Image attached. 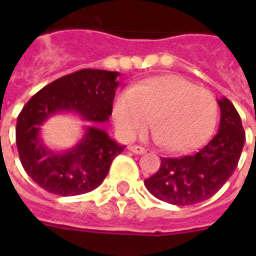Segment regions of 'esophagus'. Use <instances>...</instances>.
<instances>
[{
  "label": "esophagus",
  "mask_w": 256,
  "mask_h": 256,
  "mask_svg": "<svg viewBox=\"0 0 256 256\" xmlns=\"http://www.w3.org/2000/svg\"><path fill=\"white\" fill-rule=\"evenodd\" d=\"M128 150H130V152H133V154H136V155H142V154L146 152L145 148L138 146V145H130V146H128Z\"/></svg>",
  "instance_id": "34e87169"
}]
</instances>
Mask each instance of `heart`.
I'll use <instances>...</instances> for the list:
<instances>
[{
  "instance_id": "1",
  "label": "heart",
  "mask_w": 256,
  "mask_h": 256,
  "mask_svg": "<svg viewBox=\"0 0 256 256\" xmlns=\"http://www.w3.org/2000/svg\"><path fill=\"white\" fill-rule=\"evenodd\" d=\"M154 138L168 152H190L206 144L218 119L216 101L203 88L176 74H164L118 93L112 120L123 140H132L150 123Z\"/></svg>"
}]
</instances>
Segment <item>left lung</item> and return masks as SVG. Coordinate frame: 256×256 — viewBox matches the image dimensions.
<instances>
[{
    "label": "left lung",
    "mask_w": 256,
    "mask_h": 256,
    "mask_svg": "<svg viewBox=\"0 0 256 256\" xmlns=\"http://www.w3.org/2000/svg\"><path fill=\"white\" fill-rule=\"evenodd\" d=\"M220 120L218 133L204 148L180 159L162 158L159 170L144 181L156 198L176 206H190L214 196L234 172L246 133L234 106L218 98Z\"/></svg>",
    "instance_id": "obj_1"
}]
</instances>
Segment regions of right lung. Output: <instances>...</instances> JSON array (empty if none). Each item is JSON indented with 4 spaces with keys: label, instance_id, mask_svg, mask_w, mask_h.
Returning a JSON list of instances; mask_svg holds the SVG:
<instances>
[{
    "label": "right lung",
    "instance_id": "1",
    "mask_svg": "<svg viewBox=\"0 0 256 256\" xmlns=\"http://www.w3.org/2000/svg\"><path fill=\"white\" fill-rule=\"evenodd\" d=\"M116 71L80 70L53 80L31 97L18 116L16 145L30 178L58 196H76L100 185L112 160L126 148L100 128L112 114ZM58 113H72L88 123L81 138L64 151L50 150L42 126Z\"/></svg>",
    "mask_w": 256,
    "mask_h": 256
}]
</instances>
